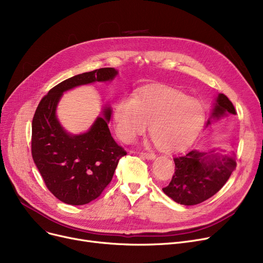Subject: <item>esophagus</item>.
<instances>
[{"instance_id": "34e87169", "label": "esophagus", "mask_w": 263, "mask_h": 263, "mask_svg": "<svg viewBox=\"0 0 263 263\" xmlns=\"http://www.w3.org/2000/svg\"><path fill=\"white\" fill-rule=\"evenodd\" d=\"M141 155L143 157H145L146 159H154L155 158V154L154 153H149V152H141Z\"/></svg>"}]
</instances>
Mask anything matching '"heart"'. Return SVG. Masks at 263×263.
Instances as JSON below:
<instances>
[{
	"label": "heart",
	"instance_id": "1",
	"mask_svg": "<svg viewBox=\"0 0 263 263\" xmlns=\"http://www.w3.org/2000/svg\"><path fill=\"white\" fill-rule=\"evenodd\" d=\"M203 109L198 102L171 87H153L139 96L124 97L115 108L116 132L124 142L149 134L164 151H176L189 144L203 122Z\"/></svg>",
	"mask_w": 263,
	"mask_h": 263
}]
</instances>
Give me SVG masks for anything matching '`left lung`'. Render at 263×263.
<instances>
[{
  "label": "left lung",
  "instance_id": "1",
  "mask_svg": "<svg viewBox=\"0 0 263 263\" xmlns=\"http://www.w3.org/2000/svg\"><path fill=\"white\" fill-rule=\"evenodd\" d=\"M226 114L236 115V111L229 98L219 94L211 118L218 119ZM212 153L193 148L174 156L176 169L169 185L162 189L164 193L180 204L195 205L219 192L236 168V155L234 152L228 156Z\"/></svg>",
  "mask_w": 263,
  "mask_h": 263
}]
</instances>
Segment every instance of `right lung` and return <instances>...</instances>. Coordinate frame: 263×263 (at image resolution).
<instances>
[{
  "instance_id": "1",
  "label": "right lung",
  "mask_w": 263,
  "mask_h": 263,
  "mask_svg": "<svg viewBox=\"0 0 263 263\" xmlns=\"http://www.w3.org/2000/svg\"><path fill=\"white\" fill-rule=\"evenodd\" d=\"M112 67L95 69L62 81L40 102L32 121V157L49 192L62 202L86 204L102 195L126 151L112 138L108 127L111 109L104 110L91 129L69 135L60 125L55 108L63 92L81 84L109 81Z\"/></svg>"
}]
</instances>
